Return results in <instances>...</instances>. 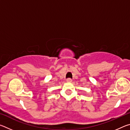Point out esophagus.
Instances as JSON below:
<instances>
[{"label":"esophagus","instance_id":"esophagus-1","mask_svg":"<svg viewBox=\"0 0 130 130\" xmlns=\"http://www.w3.org/2000/svg\"><path fill=\"white\" fill-rule=\"evenodd\" d=\"M67 82H68V83H70V82H72V80L71 78H68L67 80Z\"/></svg>","mask_w":130,"mask_h":130}]
</instances>
